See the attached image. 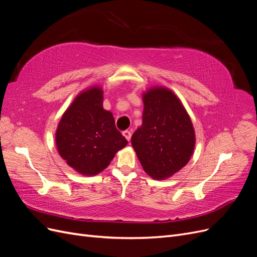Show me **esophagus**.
Wrapping results in <instances>:
<instances>
[{
    "label": "esophagus",
    "mask_w": 257,
    "mask_h": 257,
    "mask_svg": "<svg viewBox=\"0 0 257 257\" xmlns=\"http://www.w3.org/2000/svg\"><path fill=\"white\" fill-rule=\"evenodd\" d=\"M122 134H123V136H124V137H125V139H126L127 142H130V141H131V136H132V134H131V132H130V131H124Z\"/></svg>",
    "instance_id": "34e87169"
}]
</instances>
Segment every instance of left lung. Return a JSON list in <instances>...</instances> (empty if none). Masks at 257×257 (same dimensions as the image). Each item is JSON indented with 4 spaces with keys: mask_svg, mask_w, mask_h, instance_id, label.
I'll return each instance as SVG.
<instances>
[{
    "mask_svg": "<svg viewBox=\"0 0 257 257\" xmlns=\"http://www.w3.org/2000/svg\"><path fill=\"white\" fill-rule=\"evenodd\" d=\"M143 124L132 136V146L146 174L164 180L191 160L195 131L180 98L169 88L149 87L143 92Z\"/></svg>",
    "mask_w": 257,
    "mask_h": 257,
    "instance_id": "obj_1",
    "label": "left lung"
}]
</instances>
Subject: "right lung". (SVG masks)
Returning a JSON list of instances; mask_svg holds the SVG:
<instances>
[{
	"instance_id": "obj_1",
	"label": "right lung",
	"mask_w": 257,
	"mask_h": 257,
	"mask_svg": "<svg viewBox=\"0 0 257 257\" xmlns=\"http://www.w3.org/2000/svg\"><path fill=\"white\" fill-rule=\"evenodd\" d=\"M104 90L93 84L80 91L62 114L56 146L66 164L92 177L108 167L127 141L115 128L111 111L104 109Z\"/></svg>"
}]
</instances>
